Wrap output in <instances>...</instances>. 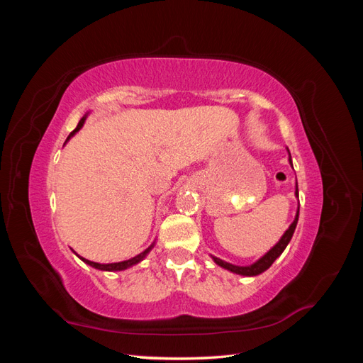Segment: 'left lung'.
I'll return each mask as SVG.
<instances>
[{
    "label": "left lung",
    "instance_id": "obj_1",
    "mask_svg": "<svg viewBox=\"0 0 363 363\" xmlns=\"http://www.w3.org/2000/svg\"><path fill=\"white\" fill-rule=\"evenodd\" d=\"M289 162H291V159H289ZM291 164H292V162H291ZM295 194L298 195V184H296ZM298 213H300V207H298V211H296V216H295V219H294V223L289 225V228L286 230V232H284V235L281 236V239L279 240V242H277L276 245H274V247L267 252L265 256L260 257L256 263H252V265H250V267H236V265H232V263H227V262H224V260H221V259L213 257L215 263H216V265H219V267H223V268H225V269H228V271L235 272V274H240V276H248V277L257 276V274H260V272H263V271H267V269L272 265L274 260H276V259L281 255L283 250L286 248V245L289 244V240H291V238H292V235H294V232H295L296 223H298Z\"/></svg>",
    "mask_w": 363,
    "mask_h": 363
}]
</instances>
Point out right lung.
<instances>
[{"mask_svg": "<svg viewBox=\"0 0 363 363\" xmlns=\"http://www.w3.org/2000/svg\"><path fill=\"white\" fill-rule=\"evenodd\" d=\"M84 119H86V116H83L82 119H80V123H79V125L75 127V130H72V133L69 135V138L75 133V131H79L80 128H82V125L84 124ZM68 138V139H69ZM152 248V245L151 247H148L145 251H142L140 255H138L136 257H133V259H130V260H124V262H118V263H96V262H91V260H87V259H83V257H80L84 263H87V265H91L92 268H96V269H101V271H123V269H127V268H130V267H133V265H136L138 262H140L142 259H144L148 252H150V250Z\"/></svg>", "mask_w": 363, "mask_h": 363, "instance_id": "right-lung-1", "label": "right lung"}]
</instances>
